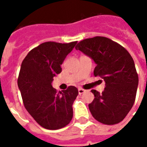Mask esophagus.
Listing matches in <instances>:
<instances>
[{"mask_svg": "<svg viewBox=\"0 0 147 147\" xmlns=\"http://www.w3.org/2000/svg\"><path fill=\"white\" fill-rule=\"evenodd\" d=\"M85 92V90L83 89V88H78V94H83V93H84Z\"/></svg>", "mask_w": 147, "mask_h": 147, "instance_id": "esophagus-1", "label": "esophagus"}]
</instances>
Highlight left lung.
<instances>
[{
  "label": "left lung",
  "instance_id": "left-lung-1",
  "mask_svg": "<svg viewBox=\"0 0 147 147\" xmlns=\"http://www.w3.org/2000/svg\"><path fill=\"white\" fill-rule=\"evenodd\" d=\"M76 49L94 60V76L105 82L101 94L91 91L94 95L88 105L92 116L104 124L120 123L132 108L137 94L139 79L132 56L121 45L105 36L82 40Z\"/></svg>",
  "mask_w": 147,
  "mask_h": 147
}]
</instances>
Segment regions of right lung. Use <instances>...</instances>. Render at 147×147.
<instances>
[{"instance_id":"1","label":"right lung","mask_w":147,"mask_h":147,"mask_svg":"<svg viewBox=\"0 0 147 147\" xmlns=\"http://www.w3.org/2000/svg\"><path fill=\"white\" fill-rule=\"evenodd\" d=\"M76 43L43 42L31 49L22 62L17 84L24 107L37 123L48 130L64 127L73 117L77 88L71 85L58 92L52 82L62 71L61 65Z\"/></svg>"}]
</instances>
